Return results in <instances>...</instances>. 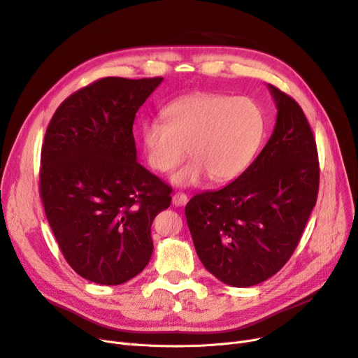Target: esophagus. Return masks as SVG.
I'll return each mask as SVG.
<instances>
[{
    "label": "esophagus",
    "instance_id": "1",
    "mask_svg": "<svg viewBox=\"0 0 358 358\" xmlns=\"http://www.w3.org/2000/svg\"><path fill=\"white\" fill-rule=\"evenodd\" d=\"M171 201H173V204H175V206H185L188 203V197H187V194L176 192L175 196H173Z\"/></svg>",
    "mask_w": 358,
    "mask_h": 358
}]
</instances>
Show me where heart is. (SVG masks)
<instances>
[{"mask_svg":"<svg viewBox=\"0 0 358 358\" xmlns=\"http://www.w3.org/2000/svg\"><path fill=\"white\" fill-rule=\"evenodd\" d=\"M164 116L167 122L143 124V150L149 167L159 173L180 164L188 150L192 159L171 176L179 187L197 185L206 175L216 182L239 176L264 134L262 107L249 96L192 94L170 103Z\"/></svg>","mask_w":358,"mask_h":358,"instance_id":"1","label":"heart"}]
</instances>
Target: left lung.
Instances as JSON below:
<instances>
[{
	"mask_svg": "<svg viewBox=\"0 0 358 358\" xmlns=\"http://www.w3.org/2000/svg\"><path fill=\"white\" fill-rule=\"evenodd\" d=\"M268 90L278 117L267 145L236 180L185 206L200 262L231 287L257 285L285 266L318 197L312 128L294 99L273 85Z\"/></svg>",
	"mask_w": 358,
	"mask_h": 358,
	"instance_id": "1",
	"label": "left lung"
}]
</instances>
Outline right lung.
Listing matches in <instances>:
<instances>
[{
  "label": "right lung",
  "instance_id": "add662e5",
  "mask_svg": "<svg viewBox=\"0 0 358 358\" xmlns=\"http://www.w3.org/2000/svg\"><path fill=\"white\" fill-rule=\"evenodd\" d=\"M162 78H103L53 113L41 146L40 197L76 273L100 285L138 275L154 251L150 225L171 188L137 162L136 113Z\"/></svg>",
  "mask_w": 358,
  "mask_h": 358
}]
</instances>
